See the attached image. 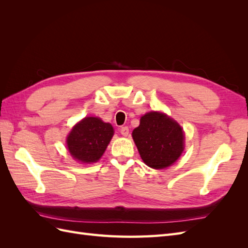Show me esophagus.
<instances>
[{
	"instance_id": "obj_1",
	"label": "esophagus",
	"mask_w": 248,
	"mask_h": 248,
	"mask_svg": "<svg viewBox=\"0 0 248 248\" xmlns=\"http://www.w3.org/2000/svg\"><path fill=\"white\" fill-rule=\"evenodd\" d=\"M120 132H121L123 137H127V136H128V133H129V128L127 126H123V127H121V128H120Z\"/></svg>"
}]
</instances>
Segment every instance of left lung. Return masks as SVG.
<instances>
[{"instance_id":"1","label":"left lung","mask_w":248,"mask_h":248,"mask_svg":"<svg viewBox=\"0 0 248 248\" xmlns=\"http://www.w3.org/2000/svg\"><path fill=\"white\" fill-rule=\"evenodd\" d=\"M132 138L141 159L156 170L171 166L184 149L182 128L160 112L151 111L142 116L140 126L132 131Z\"/></svg>"}]
</instances>
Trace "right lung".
I'll return each instance as SVG.
<instances>
[{"label":"right lung","instance_id":"1","mask_svg":"<svg viewBox=\"0 0 248 248\" xmlns=\"http://www.w3.org/2000/svg\"><path fill=\"white\" fill-rule=\"evenodd\" d=\"M114 134L109 123L99 118L88 117L73 127L67 138V146L72 157L85 163L99 160Z\"/></svg>","mask_w":248,"mask_h":248}]
</instances>
